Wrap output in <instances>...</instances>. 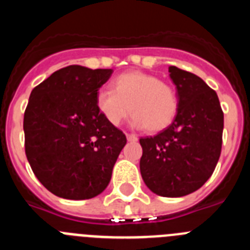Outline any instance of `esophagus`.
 Listing matches in <instances>:
<instances>
[{"instance_id": "34e87169", "label": "esophagus", "mask_w": 250, "mask_h": 250, "mask_svg": "<svg viewBox=\"0 0 250 250\" xmlns=\"http://www.w3.org/2000/svg\"><path fill=\"white\" fill-rule=\"evenodd\" d=\"M126 138H127V140H129V141H136V140H138V136H136L135 134H127Z\"/></svg>"}]
</instances>
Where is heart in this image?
Returning <instances> with one entry per match:
<instances>
[{
  "label": "heart",
  "mask_w": 250,
  "mask_h": 250,
  "mask_svg": "<svg viewBox=\"0 0 250 250\" xmlns=\"http://www.w3.org/2000/svg\"><path fill=\"white\" fill-rule=\"evenodd\" d=\"M111 89L96 94V106L105 120L118 126L131 111L132 125L158 132L169 127L179 112L175 86L161 81L156 75L129 71L111 81Z\"/></svg>",
  "instance_id": "heart-1"
}]
</instances>
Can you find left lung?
Masks as SVG:
<instances>
[{
    "label": "left lung",
    "instance_id": "1",
    "mask_svg": "<svg viewBox=\"0 0 250 250\" xmlns=\"http://www.w3.org/2000/svg\"><path fill=\"white\" fill-rule=\"evenodd\" d=\"M179 94L174 123L155 136L140 139V173L152 193L178 198L198 190L219 160L224 114L218 95L199 76L170 66Z\"/></svg>",
    "mask_w": 250,
    "mask_h": 250
}]
</instances>
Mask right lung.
I'll use <instances>...</instances> for the list:
<instances>
[{"instance_id": "add662e5", "label": "right lung", "mask_w": 250, "mask_h": 250, "mask_svg": "<svg viewBox=\"0 0 250 250\" xmlns=\"http://www.w3.org/2000/svg\"><path fill=\"white\" fill-rule=\"evenodd\" d=\"M111 68L71 65L37 85L23 116L25 152L40 183L55 195L91 199L105 190L126 144L96 106Z\"/></svg>"}]
</instances>
